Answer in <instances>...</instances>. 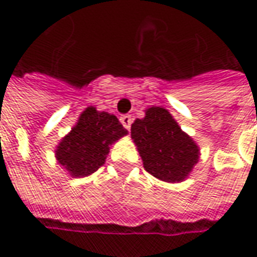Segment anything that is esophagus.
Segmentation results:
<instances>
[{
    "mask_svg": "<svg viewBox=\"0 0 257 257\" xmlns=\"http://www.w3.org/2000/svg\"><path fill=\"white\" fill-rule=\"evenodd\" d=\"M120 121H121V124L124 125V128L130 130V127H132V123H133L132 116H128V114H124V116H121Z\"/></svg>",
    "mask_w": 257,
    "mask_h": 257,
    "instance_id": "esophagus-1",
    "label": "esophagus"
}]
</instances>
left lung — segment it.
Listing matches in <instances>:
<instances>
[{"label": "left lung", "instance_id": "1", "mask_svg": "<svg viewBox=\"0 0 257 257\" xmlns=\"http://www.w3.org/2000/svg\"><path fill=\"white\" fill-rule=\"evenodd\" d=\"M132 139L146 171L165 182H181L192 173L201 151L164 107L146 108L132 124Z\"/></svg>", "mask_w": 257, "mask_h": 257}]
</instances>
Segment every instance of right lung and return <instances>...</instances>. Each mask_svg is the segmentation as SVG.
<instances>
[{"label":"right lung","mask_w":257,"mask_h":257,"mask_svg":"<svg viewBox=\"0 0 257 257\" xmlns=\"http://www.w3.org/2000/svg\"><path fill=\"white\" fill-rule=\"evenodd\" d=\"M127 133L114 114L89 106L56 146V161L72 178L92 175L106 163L110 146Z\"/></svg>","instance_id":"add662e5"}]
</instances>
